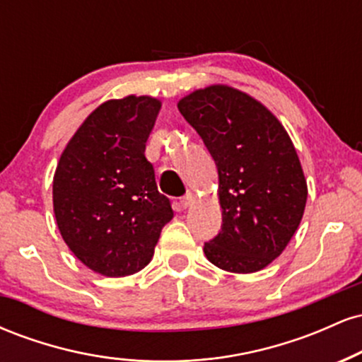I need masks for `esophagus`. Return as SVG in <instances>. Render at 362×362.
<instances>
[{
    "label": "esophagus",
    "mask_w": 362,
    "mask_h": 362,
    "mask_svg": "<svg viewBox=\"0 0 362 362\" xmlns=\"http://www.w3.org/2000/svg\"><path fill=\"white\" fill-rule=\"evenodd\" d=\"M194 202H195V195L194 194H187L180 199V204H182V207H185V209H187V207L194 206Z\"/></svg>",
    "instance_id": "esophagus-1"
}]
</instances>
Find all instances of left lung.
<instances>
[{
    "instance_id": "8db88e82",
    "label": "left lung",
    "mask_w": 362,
    "mask_h": 362,
    "mask_svg": "<svg viewBox=\"0 0 362 362\" xmlns=\"http://www.w3.org/2000/svg\"><path fill=\"white\" fill-rule=\"evenodd\" d=\"M218 168L223 213L207 260L259 272L284 252L305 213L308 185L288 131L264 103L230 85L194 90L177 103Z\"/></svg>"
}]
</instances>
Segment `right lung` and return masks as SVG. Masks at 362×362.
<instances>
[{
    "instance_id": "obj_1",
    "label": "right lung",
    "mask_w": 362,
    "mask_h": 362,
    "mask_svg": "<svg viewBox=\"0 0 362 362\" xmlns=\"http://www.w3.org/2000/svg\"><path fill=\"white\" fill-rule=\"evenodd\" d=\"M160 109L149 95L103 102L76 129L54 172L52 206L62 240L83 265L105 277L146 267L173 218L144 156Z\"/></svg>"
}]
</instances>
